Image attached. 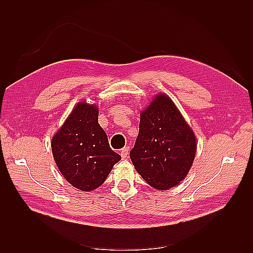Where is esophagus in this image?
<instances>
[{
    "label": "esophagus",
    "mask_w": 253,
    "mask_h": 253,
    "mask_svg": "<svg viewBox=\"0 0 253 253\" xmlns=\"http://www.w3.org/2000/svg\"><path fill=\"white\" fill-rule=\"evenodd\" d=\"M129 147H125L121 150V155L123 159H126L128 157V152H129Z\"/></svg>",
    "instance_id": "1"
}]
</instances>
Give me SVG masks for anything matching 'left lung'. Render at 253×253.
Masks as SVG:
<instances>
[{"label":"left lung","instance_id":"1","mask_svg":"<svg viewBox=\"0 0 253 253\" xmlns=\"http://www.w3.org/2000/svg\"><path fill=\"white\" fill-rule=\"evenodd\" d=\"M197 141L174 102L159 93L140 113L139 133L129 157L148 184L168 190L185 179L196 157Z\"/></svg>","mask_w":253,"mask_h":253}]
</instances>
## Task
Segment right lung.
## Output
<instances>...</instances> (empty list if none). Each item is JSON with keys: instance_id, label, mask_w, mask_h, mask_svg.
Wrapping results in <instances>:
<instances>
[{"instance_id": "obj_1", "label": "right lung", "mask_w": 253, "mask_h": 253, "mask_svg": "<svg viewBox=\"0 0 253 253\" xmlns=\"http://www.w3.org/2000/svg\"><path fill=\"white\" fill-rule=\"evenodd\" d=\"M96 105L79 102L52 138L53 158L69 184L83 191L100 187L121 155L110 148Z\"/></svg>"}]
</instances>
